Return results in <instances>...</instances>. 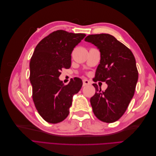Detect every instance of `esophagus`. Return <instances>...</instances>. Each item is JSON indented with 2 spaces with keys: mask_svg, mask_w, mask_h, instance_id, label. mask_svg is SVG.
<instances>
[{
  "mask_svg": "<svg viewBox=\"0 0 156 156\" xmlns=\"http://www.w3.org/2000/svg\"><path fill=\"white\" fill-rule=\"evenodd\" d=\"M83 86H87V85H88V84H90V83L88 80H87L86 79L83 80Z\"/></svg>",
  "mask_w": 156,
  "mask_h": 156,
  "instance_id": "1",
  "label": "esophagus"
}]
</instances>
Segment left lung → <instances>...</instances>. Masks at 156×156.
<instances>
[{"instance_id": "8db88e82", "label": "left lung", "mask_w": 156, "mask_h": 156, "mask_svg": "<svg viewBox=\"0 0 156 156\" xmlns=\"http://www.w3.org/2000/svg\"><path fill=\"white\" fill-rule=\"evenodd\" d=\"M84 41L96 46L100 52L94 81L107 84L105 91L93 84L96 93L90 103L94 114L101 121L112 123L124 114L134 96L138 81L135 58L129 49L111 34L89 35Z\"/></svg>"}]
</instances>
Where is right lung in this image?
<instances>
[{
    "instance_id": "right-lung-1",
    "label": "right lung",
    "mask_w": 156,
    "mask_h": 156,
    "mask_svg": "<svg viewBox=\"0 0 156 156\" xmlns=\"http://www.w3.org/2000/svg\"><path fill=\"white\" fill-rule=\"evenodd\" d=\"M86 36L59 30L44 37L36 47L30 62L32 99L40 115L51 124L68 116L74 94L81 90V79H71L67 85L59 79L62 68L71 67L73 48Z\"/></svg>"
}]
</instances>
